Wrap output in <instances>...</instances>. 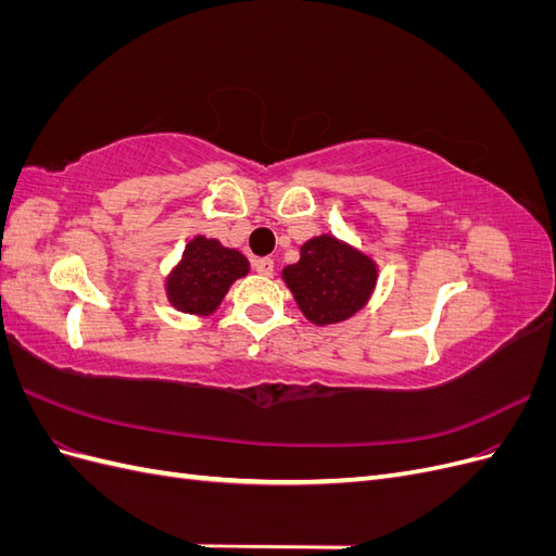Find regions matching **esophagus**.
<instances>
[{"instance_id": "1", "label": "esophagus", "mask_w": 556, "mask_h": 556, "mask_svg": "<svg viewBox=\"0 0 556 556\" xmlns=\"http://www.w3.org/2000/svg\"><path fill=\"white\" fill-rule=\"evenodd\" d=\"M255 271H257L260 276H274L276 262H274L271 257H260V260H255Z\"/></svg>"}]
</instances>
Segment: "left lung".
Instances as JSON below:
<instances>
[{"label": "left lung", "instance_id": "8db88e82", "mask_svg": "<svg viewBox=\"0 0 556 556\" xmlns=\"http://www.w3.org/2000/svg\"><path fill=\"white\" fill-rule=\"evenodd\" d=\"M282 280L299 311L313 325L325 327L343 323L368 304L378 282V264L364 250L319 233L301 245L296 264L282 268Z\"/></svg>", "mask_w": 556, "mask_h": 556}]
</instances>
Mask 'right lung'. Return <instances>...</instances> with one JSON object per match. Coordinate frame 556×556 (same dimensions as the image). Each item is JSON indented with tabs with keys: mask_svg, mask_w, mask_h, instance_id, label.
<instances>
[{
	"mask_svg": "<svg viewBox=\"0 0 556 556\" xmlns=\"http://www.w3.org/2000/svg\"><path fill=\"white\" fill-rule=\"evenodd\" d=\"M248 271L250 262L243 252L199 233L185 245L180 262L166 276V299L180 313L211 315L223 304L233 280L248 276Z\"/></svg>",
	"mask_w": 556,
	"mask_h": 556,
	"instance_id": "add662e5",
	"label": "right lung"
}]
</instances>
